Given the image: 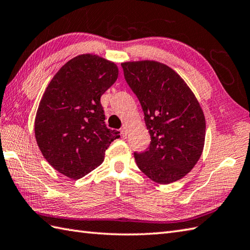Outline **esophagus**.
<instances>
[{
  "instance_id": "obj_1",
  "label": "esophagus",
  "mask_w": 250,
  "mask_h": 250,
  "mask_svg": "<svg viewBox=\"0 0 250 250\" xmlns=\"http://www.w3.org/2000/svg\"><path fill=\"white\" fill-rule=\"evenodd\" d=\"M120 133H121V136H123V137H126V135H127V129H126V126H123V127H121Z\"/></svg>"
}]
</instances>
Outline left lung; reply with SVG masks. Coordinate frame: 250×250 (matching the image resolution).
Listing matches in <instances>:
<instances>
[{
    "mask_svg": "<svg viewBox=\"0 0 250 250\" xmlns=\"http://www.w3.org/2000/svg\"><path fill=\"white\" fill-rule=\"evenodd\" d=\"M121 67L151 137L145 151L134 152L136 164L156 183L178 181L200 159L206 137L204 112L187 83L164 63L127 62Z\"/></svg>",
    "mask_w": 250,
    "mask_h": 250,
    "instance_id": "8db88e82",
    "label": "left lung"
}]
</instances>
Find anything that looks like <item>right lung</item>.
Wrapping results in <instances>:
<instances>
[{"instance_id":"right-lung-1","label":"right lung","mask_w":250,"mask_h":250,"mask_svg":"<svg viewBox=\"0 0 250 250\" xmlns=\"http://www.w3.org/2000/svg\"><path fill=\"white\" fill-rule=\"evenodd\" d=\"M118 78L114 62L83 54L51 80L35 118V136L44 159L71 179H80L104 160L119 132L107 129L100 98Z\"/></svg>"}]
</instances>
